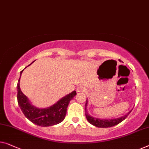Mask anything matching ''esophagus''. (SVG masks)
I'll return each mask as SVG.
<instances>
[{
	"mask_svg": "<svg viewBox=\"0 0 149 149\" xmlns=\"http://www.w3.org/2000/svg\"><path fill=\"white\" fill-rule=\"evenodd\" d=\"M85 90H86L85 88H84L83 87H79V88H77L76 89V92H84V91H85Z\"/></svg>",
	"mask_w": 149,
	"mask_h": 149,
	"instance_id": "34e87169",
	"label": "esophagus"
}]
</instances>
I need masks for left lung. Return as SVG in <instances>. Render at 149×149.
Wrapping results in <instances>:
<instances>
[{"mask_svg": "<svg viewBox=\"0 0 149 149\" xmlns=\"http://www.w3.org/2000/svg\"><path fill=\"white\" fill-rule=\"evenodd\" d=\"M121 61L120 60H119ZM87 106H88V99L86 100V107H85V114L86 117L87 118L88 121L91 124L94 125L96 127L98 128H108V127H112L115 125H117L118 124L120 123L122 121H123L126 117L128 116V114H130L131 110L129 112H128L127 114L124 115V116L117 118L114 119H101V118H94L92 116H90L88 114V110H87Z\"/></svg>", "mask_w": 149, "mask_h": 149, "instance_id": "left-lung-1", "label": "left lung"}]
</instances>
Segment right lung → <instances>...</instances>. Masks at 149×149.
Segmentation results:
<instances>
[{
	"mask_svg": "<svg viewBox=\"0 0 149 149\" xmlns=\"http://www.w3.org/2000/svg\"><path fill=\"white\" fill-rule=\"evenodd\" d=\"M23 70L21 72L17 88L18 104L25 117L31 123L43 127L53 126L61 123L65 118L70 102L76 95V92L73 91L49 107L45 108L35 107L20 88V78Z\"/></svg>",
	"mask_w": 149,
	"mask_h": 149,
	"instance_id": "right-lung-1",
	"label": "right lung"
}]
</instances>
